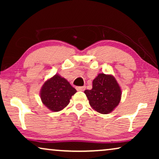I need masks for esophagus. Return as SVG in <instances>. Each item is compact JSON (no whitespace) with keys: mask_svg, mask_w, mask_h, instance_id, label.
<instances>
[{"mask_svg":"<svg viewBox=\"0 0 159 159\" xmlns=\"http://www.w3.org/2000/svg\"><path fill=\"white\" fill-rule=\"evenodd\" d=\"M76 89H77L78 91H83V90H84V89H85V87H84V86L77 87V88H76Z\"/></svg>","mask_w":159,"mask_h":159,"instance_id":"obj_1","label":"esophagus"}]
</instances>
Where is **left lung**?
Wrapping results in <instances>:
<instances>
[{"label": "left lung", "instance_id": "8db88e82", "mask_svg": "<svg viewBox=\"0 0 159 159\" xmlns=\"http://www.w3.org/2000/svg\"><path fill=\"white\" fill-rule=\"evenodd\" d=\"M89 103L97 112L109 114L119 105L121 90L114 76L99 74L93 80V88L84 90Z\"/></svg>", "mask_w": 159, "mask_h": 159}]
</instances>
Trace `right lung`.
I'll return each instance as SVG.
<instances>
[{
    "label": "right lung",
    "instance_id": "right-lung-1",
    "mask_svg": "<svg viewBox=\"0 0 159 159\" xmlns=\"http://www.w3.org/2000/svg\"><path fill=\"white\" fill-rule=\"evenodd\" d=\"M76 92L65 78L56 74L45 82L40 94L43 103L52 111L57 112L68 105Z\"/></svg>",
    "mask_w": 159,
    "mask_h": 159
}]
</instances>
